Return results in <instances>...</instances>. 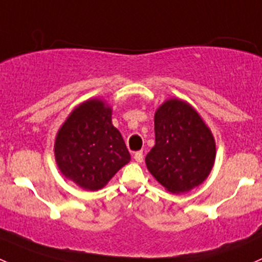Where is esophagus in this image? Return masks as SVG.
Returning a JSON list of instances; mask_svg holds the SVG:
<instances>
[{
  "label": "esophagus",
  "mask_w": 262,
  "mask_h": 262,
  "mask_svg": "<svg viewBox=\"0 0 262 262\" xmlns=\"http://www.w3.org/2000/svg\"><path fill=\"white\" fill-rule=\"evenodd\" d=\"M134 160H136L138 163L143 162V152H142V150L137 152L136 155H134Z\"/></svg>",
  "instance_id": "esophagus-1"
}]
</instances>
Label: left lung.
Instances as JSON below:
<instances>
[{
	"instance_id": "obj_1",
	"label": "left lung",
	"mask_w": 262,
	"mask_h": 262,
	"mask_svg": "<svg viewBox=\"0 0 262 262\" xmlns=\"http://www.w3.org/2000/svg\"><path fill=\"white\" fill-rule=\"evenodd\" d=\"M156 144L148 171L167 191L182 194L204 182L215 162V141L199 113L181 99H168L155 113Z\"/></svg>"
}]
</instances>
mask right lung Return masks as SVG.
I'll return each instance as SVG.
<instances>
[{
  "label": "right lung",
  "instance_id": "right-lung-1",
  "mask_svg": "<svg viewBox=\"0 0 262 262\" xmlns=\"http://www.w3.org/2000/svg\"><path fill=\"white\" fill-rule=\"evenodd\" d=\"M112 114L105 100H86L72 110L55 137L58 168L84 190L102 189L130 161L120 132L113 125Z\"/></svg>",
  "mask_w": 262,
  "mask_h": 262
}]
</instances>
